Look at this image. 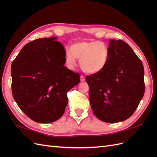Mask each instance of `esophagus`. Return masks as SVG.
Segmentation results:
<instances>
[{"instance_id": "1", "label": "esophagus", "mask_w": 157, "mask_h": 157, "mask_svg": "<svg viewBox=\"0 0 157 157\" xmlns=\"http://www.w3.org/2000/svg\"><path fill=\"white\" fill-rule=\"evenodd\" d=\"M80 82H84L85 81V77H84V76L81 75V76H80Z\"/></svg>"}]
</instances>
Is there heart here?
<instances>
[{
	"label": "heart",
	"instance_id": "b5f03b06",
	"mask_svg": "<svg viewBox=\"0 0 157 157\" xmlns=\"http://www.w3.org/2000/svg\"><path fill=\"white\" fill-rule=\"evenodd\" d=\"M80 59V67L89 74L98 73L105 67L109 58L107 45L101 41H80L72 44L71 50L66 51L65 60L70 67Z\"/></svg>",
	"mask_w": 157,
	"mask_h": 157
}]
</instances>
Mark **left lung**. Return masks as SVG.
<instances>
[{
    "label": "left lung",
    "mask_w": 157,
    "mask_h": 157,
    "mask_svg": "<svg viewBox=\"0 0 157 157\" xmlns=\"http://www.w3.org/2000/svg\"><path fill=\"white\" fill-rule=\"evenodd\" d=\"M109 58L101 72L87 76L89 99L98 119L124 121L138 106L145 92L144 68L134 50L121 40H111Z\"/></svg>",
    "instance_id": "left-lung-1"
}]
</instances>
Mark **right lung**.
Returning a JSON list of instances; mask_svg holds the SVG:
<instances>
[{"mask_svg": "<svg viewBox=\"0 0 157 157\" xmlns=\"http://www.w3.org/2000/svg\"><path fill=\"white\" fill-rule=\"evenodd\" d=\"M56 39L27 43L11 67L14 100L27 117L39 123L58 120L67 105V92L80 82V75L63 66L65 49Z\"/></svg>", "mask_w": 157, "mask_h": 157, "instance_id": "1", "label": "right lung"}]
</instances>
